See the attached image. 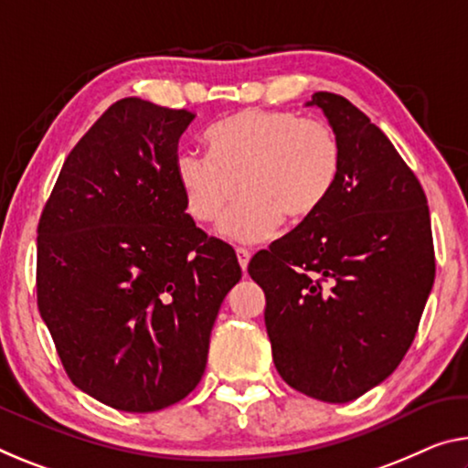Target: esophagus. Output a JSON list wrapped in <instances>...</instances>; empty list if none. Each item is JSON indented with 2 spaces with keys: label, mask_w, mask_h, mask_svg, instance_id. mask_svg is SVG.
<instances>
[{
  "label": "esophagus",
  "mask_w": 468,
  "mask_h": 468,
  "mask_svg": "<svg viewBox=\"0 0 468 468\" xmlns=\"http://www.w3.org/2000/svg\"><path fill=\"white\" fill-rule=\"evenodd\" d=\"M235 254H237V261H239V266L243 271L248 269V262H250V250L248 248H235Z\"/></svg>",
  "instance_id": "esophagus-1"
}]
</instances>
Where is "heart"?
Returning a JSON list of instances; mask_svg holds the SVG:
<instances>
[{
	"instance_id": "heart-1",
	"label": "heart",
	"mask_w": 468,
	"mask_h": 468,
	"mask_svg": "<svg viewBox=\"0 0 468 468\" xmlns=\"http://www.w3.org/2000/svg\"><path fill=\"white\" fill-rule=\"evenodd\" d=\"M210 154L185 150L175 170L187 212L237 241H262L281 220L300 222L324 204L337 181L341 145L329 122L287 110L250 108L214 124Z\"/></svg>"
}]
</instances>
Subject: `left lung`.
<instances>
[{
  "label": "left lung",
  "instance_id": "left-lung-1",
  "mask_svg": "<svg viewBox=\"0 0 468 468\" xmlns=\"http://www.w3.org/2000/svg\"><path fill=\"white\" fill-rule=\"evenodd\" d=\"M341 145L324 204L248 264L264 289L272 360L287 385L344 404L388 379L412 346L435 279L425 191L352 101L318 91Z\"/></svg>",
  "mask_w": 468,
  "mask_h": 468
}]
</instances>
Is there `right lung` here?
<instances>
[{"label": "right lung", "mask_w": 468, "mask_h": 468, "mask_svg": "<svg viewBox=\"0 0 468 468\" xmlns=\"http://www.w3.org/2000/svg\"><path fill=\"white\" fill-rule=\"evenodd\" d=\"M189 110L112 103L66 158L37 227V306L70 381L124 412L181 402L241 279L176 181Z\"/></svg>", "instance_id": "1"}]
</instances>
